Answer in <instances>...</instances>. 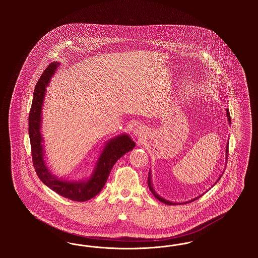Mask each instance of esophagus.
I'll list each match as a JSON object with an SVG mask.
<instances>
[{"label":"esophagus","mask_w":258,"mask_h":258,"mask_svg":"<svg viewBox=\"0 0 258 258\" xmlns=\"http://www.w3.org/2000/svg\"><path fill=\"white\" fill-rule=\"evenodd\" d=\"M135 135L138 137H143L147 135V130L144 126H137L135 130Z\"/></svg>","instance_id":"34e87169"}]
</instances>
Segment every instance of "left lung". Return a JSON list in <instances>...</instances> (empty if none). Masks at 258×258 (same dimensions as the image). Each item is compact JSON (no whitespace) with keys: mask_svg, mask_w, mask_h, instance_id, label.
I'll return each mask as SVG.
<instances>
[{"mask_svg":"<svg viewBox=\"0 0 258 258\" xmlns=\"http://www.w3.org/2000/svg\"><path fill=\"white\" fill-rule=\"evenodd\" d=\"M226 116H227V119H228V123H231V118H230V114H229V110L228 109H226ZM227 156H228V144L226 145V159H227ZM151 172H149V175H148V185H149V188H150V190L152 191V194L154 195V197H156L157 199H159L160 201L161 202H163L164 204H167V205H178V203H173L171 201H168V200H166V199H164V198H162V197H160L156 191H155V189H154V187H153V184H152V180H151ZM221 177L219 178V180L221 179ZM218 180V181H219ZM217 181V182H218ZM217 182H216V184H217ZM202 196H200V197H196V198H194V199H191V200H189V201H187V202H183V203H180V204H185V203H188V202H192V201H195V200H197L198 199L199 197H201Z\"/></svg>","mask_w":258,"mask_h":258,"instance_id":"1","label":"left lung"}]
</instances>
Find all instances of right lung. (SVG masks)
Segmentation results:
<instances>
[{"label":"right lung","instance_id":"obj_1","mask_svg":"<svg viewBox=\"0 0 258 258\" xmlns=\"http://www.w3.org/2000/svg\"><path fill=\"white\" fill-rule=\"evenodd\" d=\"M59 67V62H52L46 68L37 81L34 91L33 102L29 114V136L32 149V159L38 178L45 185L61 197L74 201L83 202L96 197L106 183L111 169L125 153L132 151L135 143L127 135H122L110 139L98 158L96 168L87 181L71 182L61 180L52 175L44 161V151L40 134L41 110L45 97L46 87L51 77Z\"/></svg>","mask_w":258,"mask_h":258}]
</instances>
